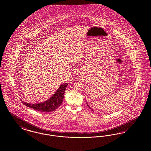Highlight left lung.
<instances>
[{"label":"left lung","instance_id":"left-lung-1","mask_svg":"<svg viewBox=\"0 0 151 151\" xmlns=\"http://www.w3.org/2000/svg\"><path fill=\"white\" fill-rule=\"evenodd\" d=\"M86 104H87V102H86ZM87 106H88V107H89V108H90V109H91V108H90V107H89V105H88V104H87Z\"/></svg>","mask_w":151,"mask_h":151}]
</instances>
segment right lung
<instances>
[{"label":"right lung","instance_id":"right-lung-1","mask_svg":"<svg viewBox=\"0 0 151 151\" xmlns=\"http://www.w3.org/2000/svg\"><path fill=\"white\" fill-rule=\"evenodd\" d=\"M67 85L68 83L62 84L59 87L57 92L51 97L49 100L44 101L43 102H40L38 104H34L27 103L24 101H22V102L27 107L32 108L38 111H53L58 108H59L62 103L64 98L65 90Z\"/></svg>","mask_w":151,"mask_h":151}]
</instances>
